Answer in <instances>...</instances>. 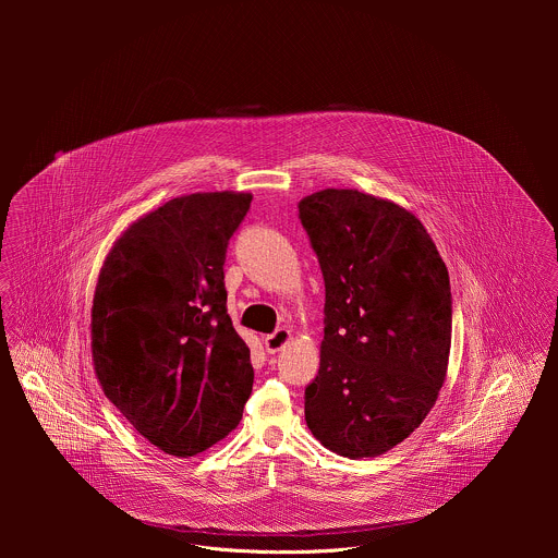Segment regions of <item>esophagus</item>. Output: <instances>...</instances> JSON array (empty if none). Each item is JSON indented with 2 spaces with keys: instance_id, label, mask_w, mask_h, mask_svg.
Wrapping results in <instances>:
<instances>
[{
  "instance_id": "obj_1",
  "label": "esophagus",
  "mask_w": 558,
  "mask_h": 558,
  "mask_svg": "<svg viewBox=\"0 0 558 558\" xmlns=\"http://www.w3.org/2000/svg\"><path fill=\"white\" fill-rule=\"evenodd\" d=\"M290 339H292V332H290L288 328H277L272 335H266V337H264V348H266V352L275 354V352H279L281 348H286Z\"/></svg>"
}]
</instances>
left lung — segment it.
Segmentation results:
<instances>
[{"label":"left lung","mask_w":558,"mask_h":558,"mask_svg":"<svg viewBox=\"0 0 558 558\" xmlns=\"http://www.w3.org/2000/svg\"><path fill=\"white\" fill-rule=\"evenodd\" d=\"M326 303L305 421L343 458H378L434 408L451 350L447 266L423 223L391 199L324 189L301 199Z\"/></svg>","instance_id":"obj_1"}]
</instances>
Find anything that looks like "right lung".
Listing matches in <instances>:
<instances>
[{"label":"right lung","instance_id":"add662e5","mask_svg":"<svg viewBox=\"0 0 558 558\" xmlns=\"http://www.w3.org/2000/svg\"><path fill=\"white\" fill-rule=\"evenodd\" d=\"M253 195L191 193L113 242L92 303V361L109 401L160 451L223 440L251 396L248 345L228 316L226 251Z\"/></svg>","mask_w":558,"mask_h":558}]
</instances>
